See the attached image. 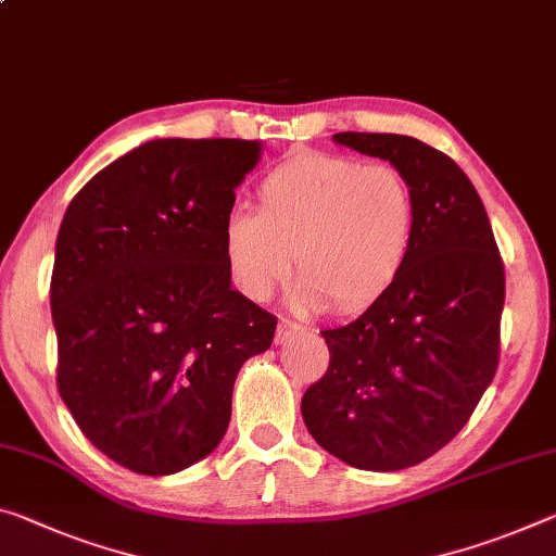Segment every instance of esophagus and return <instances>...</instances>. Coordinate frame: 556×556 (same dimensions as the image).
Wrapping results in <instances>:
<instances>
[{
  "label": "esophagus",
  "instance_id": "obj_1",
  "mask_svg": "<svg viewBox=\"0 0 556 556\" xmlns=\"http://www.w3.org/2000/svg\"><path fill=\"white\" fill-rule=\"evenodd\" d=\"M304 326L296 324V321H289V319H279V326H277V343H285L287 339L296 337V333H302Z\"/></svg>",
  "mask_w": 556,
  "mask_h": 556
}]
</instances>
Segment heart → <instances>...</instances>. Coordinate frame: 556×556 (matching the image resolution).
I'll use <instances>...</instances> for the list:
<instances>
[{
  "instance_id": "heart-1",
  "label": "heart",
  "mask_w": 556,
  "mask_h": 556,
  "mask_svg": "<svg viewBox=\"0 0 556 556\" xmlns=\"http://www.w3.org/2000/svg\"><path fill=\"white\" fill-rule=\"evenodd\" d=\"M260 215L232 210L223 250L230 277L264 302L296 267V302L356 314L401 277L416 237V200L399 167L346 155L302 153L279 163L257 188Z\"/></svg>"
}]
</instances>
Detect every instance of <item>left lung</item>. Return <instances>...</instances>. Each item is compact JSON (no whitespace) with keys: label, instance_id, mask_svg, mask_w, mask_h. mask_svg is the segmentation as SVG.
Instances as JSON below:
<instances>
[{"label":"left lung","instance_id":"left-lung-1","mask_svg":"<svg viewBox=\"0 0 556 556\" xmlns=\"http://www.w3.org/2000/svg\"><path fill=\"white\" fill-rule=\"evenodd\" d=\"M333 140L399 167L416 200V237L389 292L321 331L329 368L306 389L302 416L326 453L393 472L451 443L495 378L505 264L453 157L399 134L346 130Z\"/></svg>","mask_w":556,"mask_h":556}]
</instances>
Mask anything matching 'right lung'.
<instances>
[{"mask_svg": "<svg viewBox=\"0 0 556 556\" xmlns=\"http://www.w3.org/2000/svg\"><path fill=\"white\" fill-rule=\"evenodd\" d=\"M262 140L163 138L96 173L56 237V386L81 433L140 475L202 460L277 319L232 289L223 227Z\"/></svg>", "mask_w": 556, "mask_h": 556, "instance_id": "1", "label": "right lung"}]
</instances>
